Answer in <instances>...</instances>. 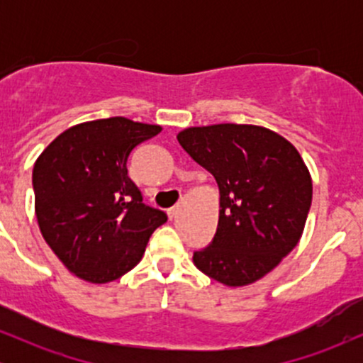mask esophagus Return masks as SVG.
<instances>
[{
    "label": "esophagus",
    "mask_w": 363,
    "mask_h": 363,
    "mask_svg": "<svg viewBox=\"0 0 363 363\" xmlns=\"http://www.w3.org/2000/svg\"><path fill=\"white\" fill-rule=\"evenodd\" d=\"M177 213H179V208H177V206H174V208H170V210H167V215H169L170 220L176 218Z\"/></svg>",
    "instance_id": "1"
}]
</instances>
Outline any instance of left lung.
I'll return each mask as SVG.
<instances>
[{
	"label": "left lung",
	"instance_id": "left-lung-1",
	"mask_svg": "<svg viewBox=\"0 0 363 363\" xmlns=\"http://www.w3.org/2000/svg\"><path fill=\"white\" fill-rule=\"evenodd\" d=\"M181 147L215 177L216 234L196 251V268L227 286L261 280L301 240L312 179L301 153L268 128L211 124L182 129Z\"/></svg>",
	"mask_w": 363,
	"mask_h": 363
}]
</instances>
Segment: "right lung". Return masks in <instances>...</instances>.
Masks as SVG:
<instances>
[{
    "label": "right lung",
    "mask_w": 363,
    "mask_h": 363,
    "mask_svg": "<svg viewBox=\"0 0 363 363\" xmlns=\"http://www.w3.org/2000/svg\"><path fill=\"white\" fill-rule=\"evenodd\" d=\"M162 131L126 118L89 121L62 131L35 160L32 184L40 234L73 274L118 280L143 257L150 235L167 222L143 203L128 158Z\"/></svg>",
    "instance_id": "obj_1"
}]
</instances>
